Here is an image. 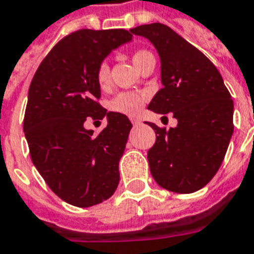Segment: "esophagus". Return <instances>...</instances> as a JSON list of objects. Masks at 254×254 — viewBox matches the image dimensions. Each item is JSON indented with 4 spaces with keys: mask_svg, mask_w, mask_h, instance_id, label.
Wrapping results in <instances>:
<instances>
[{
    "mask_svg": "<svg viewBox=\"0 0 254 254\" xmlns=\"http://www.w3.org/2000/svg\"><path fill=\"white\" fill-rule=\"evenodd\" d=\"M131 123H132L133 126H139L140 125V121H139V119H131Z\"/></svg>",
    "mask_w": 254,
    "mask_h": 254,
    "instance_id": "34e87169",
    "label": "esophagus"
}]
</instances>
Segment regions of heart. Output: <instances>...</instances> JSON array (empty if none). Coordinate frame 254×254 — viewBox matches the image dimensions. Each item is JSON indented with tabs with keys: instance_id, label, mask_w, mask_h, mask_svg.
Masks as SVG:
<instances>
[{
	"instance_id": "b5f03b06",
	"label": "heart",
	"mask_w": 254,
	"mask_h": 254,
	"mask_svg": "<svg viewBox=\"0 0 254 254\" xmlns=\"http://www.w3.org/2000/svg\"><path fill=\"white\" fill-rule=\"evenodd\" d=\"M149 60H154V56L147 50H136L132 54V62L139 70L144 66ZM96 83L100 90H106L110 86V67L107 64H100L95 71ZM148 99V92L144 90H136V91H122L119 92L111 102L110 109L114 113L123 114L127 117H136L140 113L143 106Z\"/></svg>"
}]
</instances>
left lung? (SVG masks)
<instances>
[{
    "label": "left lung",
    "instance_id": "obj_1",
    "mask_svg": "<svg viewBox=\"0 0 254 254\" xmlns=\"http://www.w3.org/2000/svg\"><path fill=\"white\" fill-rule=\"evenodd\" d=\"M149 39L162 61V83L148 109L174 114L175 128L148 123L156 141L149 170L164 190L192 193L219 171L233 133V100L216 66L171 27L155 22L131 29ZM166 118V117H163Z\"/></svg>",
    "mask_w": 254,
    "mask_h": 254
}]
</instances>
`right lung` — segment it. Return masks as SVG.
Listing matches in <instances>:
<instances>
[{
    "label": "right lung",
    "mask_w": 254,
    "mask_h": 254,
    "mask_svg": "<svg viewBox=\"0 0 254 254\" xmlns=\"http://www.w3.org/2000/svg\"><path fill=\"white\" fill-rule=\"evenodd\" d=\"M125 29H80L49 52L31 79L23 118L31 162L64 201L86 208L110 198L119 184V160L132 127L99 103L95 71L113 49L131 41ZM108 117L98 135L85 119Z\"/></svg>",
    "instance_id": "right-lung-1"
}]
</instances>
